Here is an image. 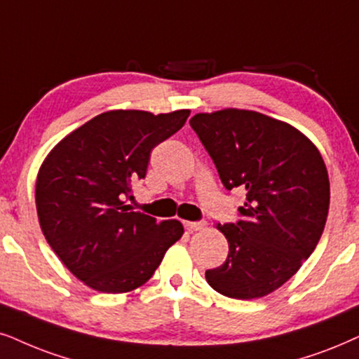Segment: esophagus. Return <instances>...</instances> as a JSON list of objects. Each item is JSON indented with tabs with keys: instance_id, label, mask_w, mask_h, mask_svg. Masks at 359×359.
<instances>
[{
	"instance_id": "esophagus-1",
	"label": "esophagus",
	"mask_w": 359,
	"mask_h": 359,
	"mask_svg": "<svg viewBox=\"0 0 359 359\" xmlns=\"http://www.w3.org/2000/svg\"><path fill=\"white\" fill-rule=\"evenodd\" d=\"M184 225L187 226L189 230H202L207 226V222L205 220H201V222H184Z\"/></svg>"
}]
</instances>
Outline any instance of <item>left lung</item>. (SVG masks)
Here are the masks:
<instances>
[{
	"label": "left lung",
	"mask_w": 359,
	"mask_h": 359,
	"mask_svg": "<svg viewBox=\"0 0 359 359\" xmlns=\"http://www.w3.org/2000/svg\"><path fill=\"white\" fill-rule=\"evenodd\" d=\"M190 126L225 189L247 190L242 220L217 226L229 255L205 278L229 298L265 297L292 278L320 242L330 208L323 157L293 126L255 111L202 112Z\"/></svg>",
	"instance_id": "left-lung-1"
}]
</instances>
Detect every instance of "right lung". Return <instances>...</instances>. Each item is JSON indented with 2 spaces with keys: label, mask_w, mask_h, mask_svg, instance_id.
Returning <instances> with one entry per match:
<instances>
[{
  "label": "right lung",
  "mask_w": 359,
  "mask_h": 359,
  "mask_svg": "<svg viewBox=\"0 0 359 359\" xmlns=\"http://www.w3.org/2000/svg\"><path fill=\"white\" fill-rule=\"evenodd\" d=\"M189 109L102 112L66 135L36 179L41 230L59 260L89 288L126 293L154 275L182 237L179 220L157 224L130 212L133 182L144 179L152 149L175 134Z\"/></svg>",
  "instance_id": "right-lung-1"
}]
</instances>
